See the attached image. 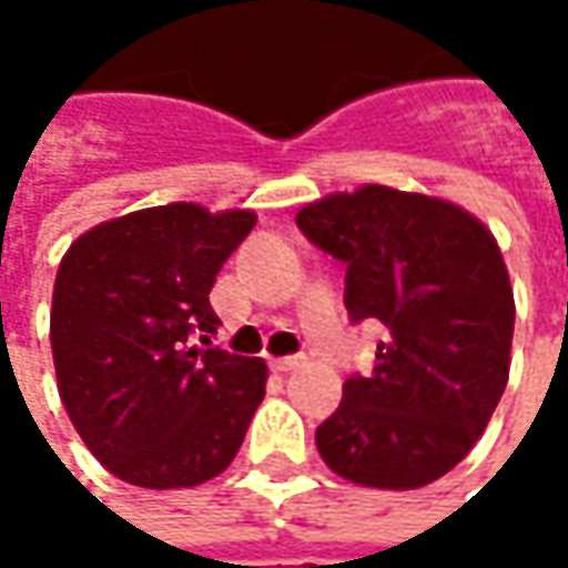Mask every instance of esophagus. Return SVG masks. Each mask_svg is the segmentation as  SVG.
I'll list each match as a JSON object with an SVG mask.
<instances>
[{
  "mask_svg": "<svg viewBox=\"0 0 568 568\" xmlns=\"http://www.w3.org/2000/svg\"><path fill=\"white\" fill-rule=\"evenodd\" d=\"M300 366H306V357H303V354H294V357H274L272 361L274 373H294Z\"/></svg>",
  "mask_w": 568,
  "mask_h": 568,
  "instance_id": "obj_1",
  "label": "esophagus"
}]
</instances>
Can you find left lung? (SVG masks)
Returning <instances> with one entry per match:
<instances>
[{
  "label": "left lung",
  "mask_w": 568,
  "mask_h": 568,
  "mask_svg": "<svg viewBox=\"0 0 568 568\" xmlns=\"http://www.w3.org/2000/svg\"><path fill=\"white\" fill-rule=\"evenodd\" d=\"M296 227L347 265L344 306L379 318L376 366L344 382L316 429L322 462L376 490H417L455 468L509 382L515 300L493 233L465 207L392 186L335 192Z\"/></svg>",
  "instance_id": "8db88e82"
}]
</instances>
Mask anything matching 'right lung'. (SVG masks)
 <instances>
[{"instance_id": "1", "label": "right lung", "mask_w": 568, "mask_h": 568, "mask_svg": "<svg viewBox=\"0 0 568 568\" xmlns=\"http://www.w3.org/2000/svg\"><path fill=\"white\" fill-rule=\"evenodd\" d=\"M252 211L142 207L81 233L50 313L59 398L91 455L144 490L199 487L236 458L268 366L211 344L207 294Z\"/></svg>"}]
</instances>
